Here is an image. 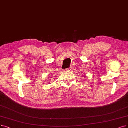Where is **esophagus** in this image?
Here are the masks:
<instances>
[{
  "instance_id": "esophagus-1",
  "label": "esophagus",
  "mask_w": 128,
  "mask_h": 128,
  "mask_svg": "<svg viewBox=\"0 0 128 128\" xmlns=\"http://www.w3.org/2000/svg\"><path fill=\"white\" fill-rule=\"evenodd\" d=\"M71 70V69L70 68H68L67 69H66V71H70Z\"/></svg>"
}]
</instances>
